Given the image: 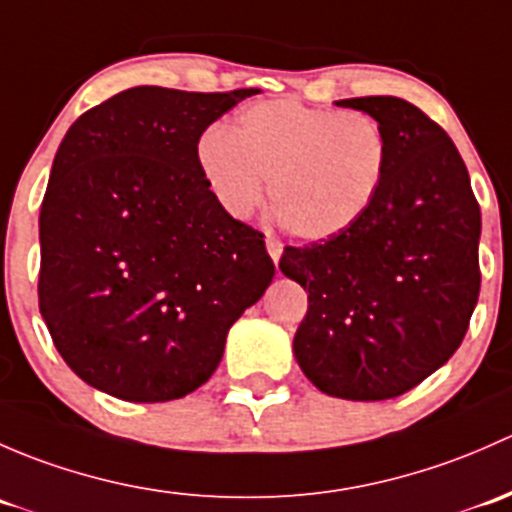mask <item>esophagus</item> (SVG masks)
I'll return each mask as SVG.
<instances>
[{
  "label": "esophagus",
  "mask_w": 512,
  "mask_h": 512,
  "mask_svg": "<svg viewBox=\"0 0 512 512\" xmlns=\"http://www.w3.org/2000/svg\"><path fill=\"white\" fill-rule=\"evenodd\" d=\"M266 249H268V254H271L273 263H278V258H281V254H283V244H281V241L271 239V236H268V239H266Z\"/></svg>",
  "instance_id": "1"
}]
</instances>
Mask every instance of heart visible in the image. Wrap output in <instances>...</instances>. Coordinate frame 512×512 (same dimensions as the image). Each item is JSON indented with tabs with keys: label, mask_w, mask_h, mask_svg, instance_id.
Listing matches in <instances>:
<instances>
[{
	"label": "heart",
	"mask_w": 512,
	"mask_h": 512,
	"mask_svg": "<svg viewBox=\"0 0 512 512\" xmlns=\"http://www.w3.org/2000/svg\"><path fill=\"white\" fill-rule=\"evenodd\" d=\"M389 145L365 113L313 108L295 98L249 105L229 130H204L197 165L226 214L249 217L268 199L278 224L303 241L333 239L370 209Z\"/></svg>",
	"instance_id": "1"
}]
</instances>
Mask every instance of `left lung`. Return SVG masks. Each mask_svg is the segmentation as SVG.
<instances>
[{"mask_svg":"<svg viewBox=\"0 0 512 512\" xmlns=\"http://www.w3.org/2000/svg\"><path fill=\"white\" fill-rule=\"evenodd\" d=\"M382 125L389 162L365 214L333 239L286 246L281 271L308 293L293 340L330 397L409 392L458 350L481 291V207L446 130L409 100H337Z\"/></svg>","mask_w":512,"mask_h":512,"instance_id":"obj_1","label":"left lung"}]
</instances>
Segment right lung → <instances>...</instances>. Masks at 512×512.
Here are the masks:
<instances>
[{
    "mask_svg": "<svg viewBox=\"0 0 512 512\" xmlns=\"http://www.w3.org/2000/svg\"><path fill=\"white\" fill-rule=\"evenodd\" d=\"M254 88L138 86L68 128L39 214V310L83 382L125 402L194 392L273 281L261 231L197 165L204 130Z\"/></svg>",
    "mask_w": 512,
    "mask_h": 512,
    "instance_id": "right-lung-1",
    "label": "right lung"
}]
</instances>
